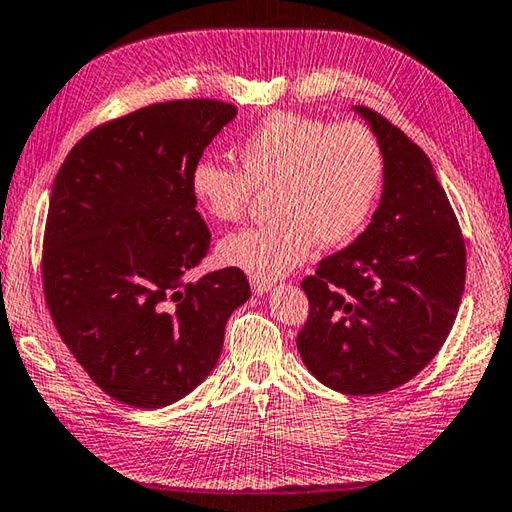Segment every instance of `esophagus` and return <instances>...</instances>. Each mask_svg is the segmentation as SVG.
I'll list each match as a JSON object with an SVG mask.
<instances>
[{
    "instance_id": "1",
    "label": "esophagus",
    "mask_w": 512,
    "mask_h": 512,
    "mask_svg": "<svg viewBox=\"0 0 512 512\" xmlns=\"http://www.w3.org/2000/svg\"><path fill=\"white\" fill-rule=\"evenodd\" d=\"M250 286H253L255 295H266V293H270V290H273V284L262 282V279H250Z\"/></svg>"
}]
</instances>
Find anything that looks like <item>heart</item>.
Listing matches in <instances>:
<instances>
[{"label": "heart", "mask_w": 512, "mask_h": 512, "mask_svg": "<svg viewBox=\"0 0 512 512\" xmlns=\"http://www.w3.org/2000/svg\"><path fill=\"white\" fill-rule=\"evenodd\" d=\"M242 173L215 159L190 170V197L215 222L244 215L253 190L266 193L275 219L239 230L217 248L219 262L275 282L302 266L315 244L337 248L368 219L382 182V148L357 122L328 126L297 113L268 115L237 146Z\"/></svg>", "instance_id": "b5f03b06"}]
</instances>
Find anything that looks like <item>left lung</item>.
<instances>
[{"instance_id": "left-lung-1", "label": "left lung", "mask_w": 512, "mask_h": 512, "mask_svg": "<svg viewBox=\"0 0 512 512\" xmlns=\"http://www.w3.org/2000/svg\"><path fill=\"white\" fill-rule=\"evenodd\" d=\"M353 110L382 148V197L364 233L302 282L310 313L297 350L324 386L377 395L422 373L446 342L466 248L424 150L375 110Z\"/></svg>"}]
</instances>
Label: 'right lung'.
<instances>
[{
  "mask_svg": "<svg viewBox=\"0 0 512 512\" xmlns=\"http://www.w3.org/2000/svg\"><path fill=\"white\" fill-rule=\"evenodd\" d=\"M237 117L217 99H175L113 119L77 142L50 195L44 293L50 317L90 379L117 402L153 410L204 382L248 279L186 273L210 233L188 177Z\"/></svg>",
  "mask_w": 512,
  "mask_h": 512,
  "instance_id": "add662e5",
  "label": "right lung"
}]
</instances>
